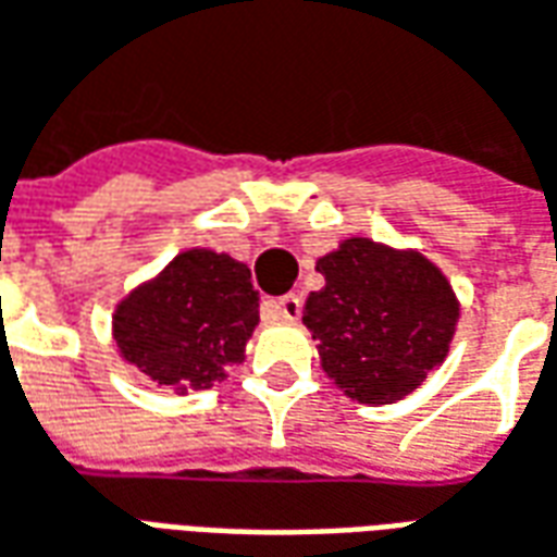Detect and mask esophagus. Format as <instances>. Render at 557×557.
I'll return each mask as SVG.
<instances>
[{
	"label": "esophagus",
	"mask_w": 557,
	"mask_h": 557,
	"mask_svg": "<svg viewBox=\"0 0 557 557\" xmlns=\"http://www.w3.org/2000/svg\"><path fill=\"white\" fill-rule=\"evenodd\" d=\"M272 309H275L278 318H285V321H297L299 311H302V302H299L297 294H287V297L275 299V302H272Z\"/></svg>",
	"instance_id": "obj_1"
}]
</instances>
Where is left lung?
<instances>
[{
  "label": "left lung",
  "mask_w": 557,
  "mask_h": 557,
  "mask_svg": "<svg viewBox=\"0 0 557 557\" xmlns=\"http://www.w3.org/2000/svg\"><path fill=\"white\" fill-rule=\"evenodd\" d=\"M326 285L311 290L302 323L318 338L323 372L362 405H389L444 362L459 302L444 272L417 251L366 236L318 260Z\"/></svg>",
  "instance_id": "1"
}]
</instances>
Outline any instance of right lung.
Listing matches in <instances>:
<instances>
[{"instance_id": "obj_1", "label": "right lung", "mask_w": 557, "mask_h": 557, "mask_svg": "<svg viewBox=\"0 0 557 557\" xmlns=\"http://www.w3.org/2000/svg\"><path fill=\"white\" fill-rule=\"evenodd\" d=\"M255 326L258 290L248 267L207 248L176 255L113 314L122 357L173 393L222 381L227 366L243 362Z\"/></svg>"}]
</instances>
